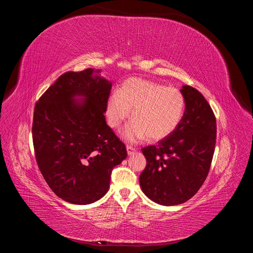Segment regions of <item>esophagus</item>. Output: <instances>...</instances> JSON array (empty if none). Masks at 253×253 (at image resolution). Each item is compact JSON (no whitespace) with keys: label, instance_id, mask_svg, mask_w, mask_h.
I'll use <instances>...</instances> for the list:
<instances>
[{"label":"esophagus","instance_id":"obj_1","mask_svg":"<svg viewBox=\"0 0 253 253\" xmlns=\"http://www.w3.org/2000/svg\"><path fill=\"white\" fill-rule=\"evenodd\" d=\"M126 151H127V154H128L129 156H131V155L135 154L136 149L133 148V147H131V145H127V147H126Z\"/></svg>","mask_w":253,"mask_h":253}]
</instances>
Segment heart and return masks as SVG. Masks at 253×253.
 I'll return each mask as SVG.
<instances>
[{"instance_id":"heart-1","label":"heart","mask_w":253,"mask_h":253,"mask_svg":"<svg viewBox=\"0 0 253 253\" xmlns=\"http://www.w3.org/2000/svg\"><path fill=\"white\" fill-rule=\"evenodd\" d=\"M133 121L122 133L128 141L137 142L148 137L159 141L170 136L180 124L185 111V98L175 87L140 78L124 82L119 93L110 96L106 118L111 127L118 128L129 117Z\"/></svg>"}]
</instances>
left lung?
Masks as SVG:
<instances>
[{
	"label": "left lung",
	"instance_id": "obj_1",
	"mask_svg": "<svg viewBox=\"0 0 253 253\" xmlns=\"http://www.w3.org/2000/svg\"><path fill=\"white\" fill-rule=\"evenodd\" d=\"M186 109L167 138L142 149L147 166L140 174L143 193L159 205L175 206L194 196L208 176L216 142V118L201 91L181 88Z\"/></svg>",
	"mask_w": 253,
	"mask_h": 253
}]
</instances>
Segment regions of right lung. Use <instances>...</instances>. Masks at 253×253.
I'll use <instances>...</instances> for the list:
<instances>
[{"label":"right lung","mask_w":253,"mask_h":253,"mask_svg":"<svg viewBox=\"0 0 253 253\" xmlns=\"http://www.w3.org/2000/svg\"><path fill=\"white\" fill-rule=\"evenodd\" d=\"M93 73L87 68L61 75L34 111L38 167L52 192L76 205L100 200L110 188L114 167L127 155L105 121L112 83ZM75 95L86 101L76 103Z\"/></svg>","instance_id":"1"}]
</instances>
